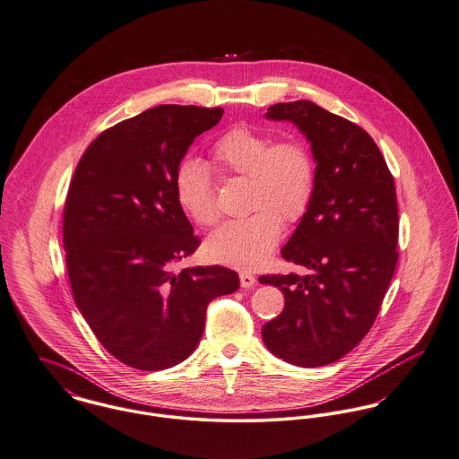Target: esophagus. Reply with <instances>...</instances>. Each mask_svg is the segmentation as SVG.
Returning <instances> with one entry per match:
<instances>
[{
    "mask_svg": "<svg viewBox=\"0 0 459 459\" xmlns=\"http://www.w3.org/2000/svg\"><path fill=\"white\" fill-rule=\"evenodd\" d=\"M239 280H241V286L243 288H249V286H253L256 282V278L253 274H249V273H241Z\"/></svg>",
    "mask_w": 459,
    "mask_h": 459,
    "instance_id": "obj_1",
    "label": "esophagus"
}]
</instances>
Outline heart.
Returning a JSON list of instances; mask_svg holds the SVG:
<instances>
[{"label": "heart", "mask_w": 459, "mask_h": 459, "mask_svg": "<svg viewBox=\"0 0 459 459\" xmlns=\"http://www.w3.org/2000/svg\"><path fill=\"white\" fill-rule=\"evenodd\" d=\"M212 157L221 173L247 178L251 212L214 230L206 241V253L214 262L236 269H256L278 247L282 221L299 223L309 212L316 192L315 155L306 143L276 142L267 133L238 126L212 143ZM175 195L195 223H218L214 185L199 160L186 159L178 166Z\"/></svg>", "instance_id": "1"}]
</instances>
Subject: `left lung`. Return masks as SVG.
Wrapping results in <instances>:
<instances>
[{
	"instance_id": "1",
	"label": "left lung",
	"mask_w": 459,
	"mask_h": 459,
	"mask_svg": "<svg viewBox=\"0 0 459 459\" xmlns=\"http://www.w3.org/2000/svg\"><path fill=\"white\" fill-rule=\"evenodd\" d=\"M267 118L293 122L317 166L313 204L281 251L306 274L260 276L284 293L262 337L284 361L321 367L350 353L379 315L398 262L394 181L370 134L321 106L278 103Z\"/></svg>"
}]
</instances>
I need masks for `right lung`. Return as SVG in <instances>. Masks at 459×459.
<instances>
[{
	"mask_svg": "<svg viewBox=\"0 0 459 459\" xmlns=\"http://www.w3.org/2000/svg\"><path fill=\"white\" fill-rule=\"evenodd\" d=\"M221 115L150 108L103 131L74 169L63 214L71 291L106 351L129 367L162 370L188 358L208 304L239 288L221 265L178 269L201 239L178 204L175 175Z\"/></svg>",
	"mask_w": 459,
	"mask_h": 459,
	"instance_id": "obj_1",
	"label": "right lung"
}]
</instances>
